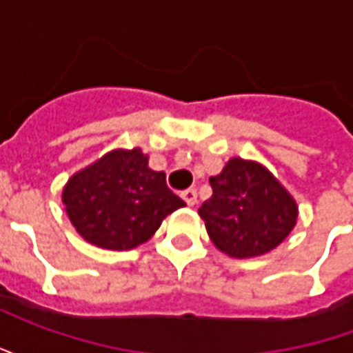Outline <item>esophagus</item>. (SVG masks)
I'll list each match as a JSON object with an SVG mask.
<instances>
[{"instance_id": "1", "label": "esophagus", "mask_w": 353, "mask_h": 353, "mask_svg": "<svg viewBox=\"0 0 353 353\" xmlns=\"http://www.w3.org/2000/svg\"><path fill=\"white\" fill-rule=\"evenodd\" d=\"M181 199L187 202V206H194L196 204V191L194 189H187V191L181 192Z\"/></svg>"}]
</instances>
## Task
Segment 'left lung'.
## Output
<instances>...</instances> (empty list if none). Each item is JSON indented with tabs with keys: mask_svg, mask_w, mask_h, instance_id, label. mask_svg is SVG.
<instances>
[{
	"mask_svg": "<svg viewBox=\"0 0 353 353\" xmlns=\"http://www.w3.org/2000/svg\"><path fill=\"white\" fill-rule=\"evenodd\" d=\"M210 185L212 199L199 214L212 242L230 257L270 252L295 227V200L257 162L230 159L219 176L210 177Z\"/></svg>",
	"mask_w": 353,
	"mask_h": 353,
	"instance_id": "obj_1",
	"label": "left lung"
}]
</instances>
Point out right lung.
<instances>
[{"label": "right lung", "mask_w": 353, "mask_h": 353, "mask_svg": "<svg viewBox=\"0 0 353 353\" xmlns=\"http://www.w3.org/2000/svg\"><path fill=\"white\" fill-rule=\"evenodd\" d=\"M62 200L73 227L103 250H132L153 236L162 219L185 202L164 172L147 166L141 149L111 151L68 181Z\"/></svg>", "instance_id": "right-lung-1"}]
</instances>
